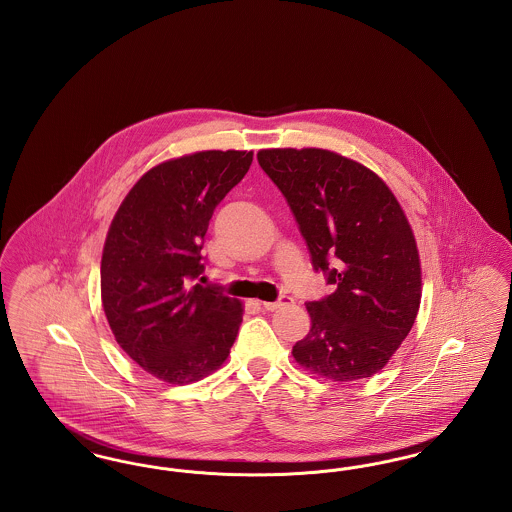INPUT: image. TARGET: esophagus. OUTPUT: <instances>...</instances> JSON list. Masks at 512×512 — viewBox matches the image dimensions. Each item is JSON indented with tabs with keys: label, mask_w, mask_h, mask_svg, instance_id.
Listing matches in <instances>:
<instances>
[{
	"label": "esophagus",
	"mask_w": 512,
	"mask_h": 512,
	"mask_svg": "<svg viewBox=\"0 0 512 512\" xmlns=\"http://www.w3.org/2000/svg\"><path fill=\"white\" fill-rule=\"evenodd\" d=\"M292 303V297L282 295L278 301H265V303H263V307H265L267 311H278V309H282V307H286V305H292Z\"/></svg>",
	"instance_id": "1"
}]
</instances>
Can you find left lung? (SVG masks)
<instances>
[{"label":"left lung","mask_w":512,"mask_h":512,"mask_svg":"<svg viewBox=\"0 0 512 512\" xmlns=\"http://www.w3.org/2000/svg\"><path fill=\"white\" fill-rule=\"evenodd\" d=\"M261 169L286 197L311 263L334 292L309 301L311 330L293 345L301 366L334 382L388 365L420 305L413 230L370 169L326 149H261Z\"/></svg>","instance_id":"left-lung-1"}]
</instances>
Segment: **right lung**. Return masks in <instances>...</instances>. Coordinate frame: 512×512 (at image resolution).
I'll list each match as a JSON object with an SVG mask.
<instances>
[{
	"instance_id": "obj_1",
	"label": "right lung",
	"mask_w": 512,
	"mask_h": 512,
	"mask_svg": "<svg viewBox=\"0 0 512 512\" xmlns=\"http://www.w3.org/2000/svg\"><path fill=\"white\" fill-rule=\"evenodd\" d=\"M253 151H199L146 172L124 197L101 257V301L124 353L151 376L190 384L217 370L242 324V303L201 286L203 240Z\"/></svg>"
}]
</instances>
